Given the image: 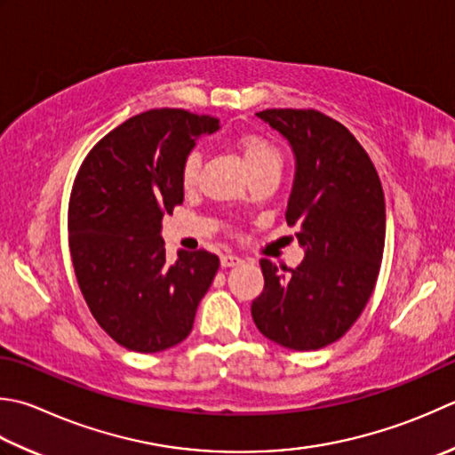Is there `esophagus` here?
<instances>
[{
  "label": "esophagus",
  "mask_w": 455,
  "mask_h": 455,
  "mask_svg": "<svg viewBox=\"0 0 455 455\" xmlns=\"http://www.w3.org/2000/svg\"><path fill=\"white\" fill-rule=\"evenodd\" d=\"M240 262V258L238 256H235V254H222L220 256V266L222 268H233V266H238Z\"/></svg>",
  "instance_id": "obj_1"
}]
</instances>
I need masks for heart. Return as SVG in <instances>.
Instances as JSON below:
<instances>
[{
  "mask_svg": "<svg viewBox=\"0 0 455 455\" xmlns=\"http://www.w3.org/2000/svg\"><path fill=\"white\" fill-rule=\"evenodd\" d=\"M236 148L240 156L244 159L246 172L251 177L260 175L266 172H280L282 169V156L268 140L258 136V133H243L236 140ZM201 162L203 157L197 149H193L191 154H187L185 162L181 165V181L189 189L199 180L201 173Z\"/></svg>",
  "mask_w": 455,
  "mask_h": 455,
  "instance_id": "b5f03b06",
  "label": "heart"
}]
</instances>
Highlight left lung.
I'll use <instances>...</instances> for the list:
<instances>
[{
  "instance_id": "1",
  "label": "left lung",
  "mask_w": 455,
  "mask_h": 455,
  "mask_svg": "<svg viewBox=\"0 0 455 455\" xmlns=\"http://www.w3.org/2000/svg\"><path fill=\"white\" fill-rule=\"evenodd\" d=\"M258 118L288 141L296 175L286 220L306 258L280 272L262 258L264 290L252 319L264 337L314 351L343 337L367 306L387 235L379 173L353 133L317 110H262Z\"/></svg>"
}]
</instances>
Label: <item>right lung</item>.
Here are the masks:
<instances>
[{"label":"right lung","instance_id":"obj_1","mask_svg":"<svg viewBox=\"0 0 455 455\" xmlns=\"http://www.w3.org/2000/svg\"><path fill=\"white\" fill-rule=\"evenodd\" d=\"M219 120L180 108L133 116L91 149L68 204V244L80 291L112 339L157 353L191 333L219 270L207 251L169 262L164 215L183 203L181 165Z\"/></svg>","mask_w":455,"mask_h":455}]
</instances>
